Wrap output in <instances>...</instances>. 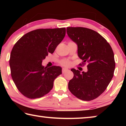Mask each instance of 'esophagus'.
I'll list each match as a JSON object with an SVG mask.
<instances>
[{"mask_svg":"<svg viewBox=\"0 0 126 126\" xmlns=\"http://www.w3.org/2000/svg\"><path fill=\"white\" fill-rule=\"evenodd\" d=\"M68 71V68H63L62 69V73H64L65 72H66L67 71Z\"/></svg>","mask_w":126,"mask_h":126,"instance_id":"obj_1","label":"esophagus"}]
</instances>
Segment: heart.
Listing matches in <instances>:
<instances>
[{"label":"heart","instance_id":"b5f03b06","mask_svg":"<svg viewBox=\"0 0 126 126\" xmlns=\"http://www.w3.org/2000/svg\"><path fill=\"white\" fill-rule=\"evenodd\" d=\"M62 64H63V65H68L69 64V62L68 61H63L62 62Z\"/></svg>","mask_w":126,"mask_h":126}]
</instances>
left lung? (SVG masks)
Returning <instances> with one entry per match:
<instances>
[{
    "mask_svg": "<svg viewBox=\"0 0 126 126\" xmlns=\"http://www.w3.org/2000/svg\"><path fill=\"white\" fill-rule=\"evenodd\" d=\"M67 33L78 47V55L87 71L71 69L74 77L68 83L70 92L83 101H91L106 90L115 69L114 53L107 40L93 30L83 27H67Z\"/></svg>",
    "mask_w": 126,
    "mask_h": 126,
    "instance_id": "left-lung-1",
    "label": "left lung"
}]
</instances>
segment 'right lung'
<instances>
[{
  "mask_svg": "<svg viewBox=\"0 0 126 126\" xmlns=\"http://www.w3.org/2000/svg\"><path fill=\"white\" fill-rule=\"evenodd\" d=\"M65 35V28L39 29L25 34L18 40L10 53L11 76L20 92L31 99L50 92L53 82L62 74V68L45 67L42 62L52 54Z\"/></svg>",
  "mask_w": 126,
  "mask_h": 126,
  "instance_id": "obj_1",
  "label": "right lung"
}]
</instances>
